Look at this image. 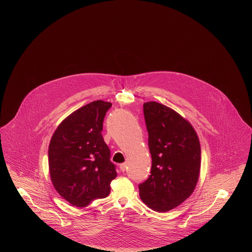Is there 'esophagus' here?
<instances>
[{"instance_id": "1", "label": "esophagus", "mask_w": 252, "mask_h": 252, "mask_svg": "<svg viewBox=\"0 0 252 252\" xmlns=\"http://www.w3.org/2000/svg\"><path fill=\"white\" fill-rule=\"evenodd\" d=\"M120 170L122 172H125L126 170V163H121Z\"/></svg>"}]
</instances>
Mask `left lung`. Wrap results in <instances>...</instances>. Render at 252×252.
I'll use <instances>...</instances> for the list:
<instances>
[{"instance_id": "obj_1", "label": "left lung", "mask_w": 252, "mask_h": 252, "mask_svg": "<svg viewBox=\"0 0 252 252\" xmlns=\"http://www.w3.org/2000/svg\"><path fill=\"white\" fill-rule=\"evenodd\" d=\"M144 114L152 167L139 185L140 197L150 209L165 213L193 192L200 172V143L190 122L174 109L146 102Z\"/></svg>"}]
</instances>
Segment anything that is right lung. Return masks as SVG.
I'll return each mask as SVG.
<instances>
[{
  "instance_id": "add662e5",
  "label": "right lung",
  "mask_w": 252,
  "mask_h": 252,
  "mask_svg": "<svg viewBox=\"0 0 252 252\" xmlns=\"http://www.w3.org/2000/svg\"><path fill=\"white\" fill-rule=\"evenodd\" d=\"M111 103L94 101L62 121L49 144V171L52 183L72 206L83 208L110 192L117 176L109 160L110 151L102 130Z\"/></svg>"
}]
</instances>
